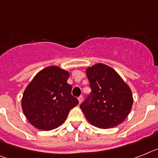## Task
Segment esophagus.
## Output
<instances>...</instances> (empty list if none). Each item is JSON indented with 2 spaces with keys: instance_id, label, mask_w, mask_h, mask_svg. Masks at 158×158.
<instances>
[{
  "instance_id": "34e87169",
  "label": "esophagus",
  "mask_w": 158,
  "mask_h": 158,
  "mask_svg": "<svg viewBox=\"0 0 158 158\" xmlns=\"http://www.w3.org/2000/svg\"><path fill=\"white\" fill-rule=\"evenodd\" d=\"M78 99H79V103H81V102H83V95L79 96V98H78Z\"/></svg>"
}]
</instances>
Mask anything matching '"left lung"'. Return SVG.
<instances>
[{"mask_svg":"<svg viewBox=\"0 0 158 158\" xmlns=\"http://www.w3.org/2000/svg\"><path fill=\"white\" fill-rule=\"evenodd\" d=\"M91 92L80 105L90 124L98 128H113L127 118L133 105L130 87L110 67L97 64L87 68Z\"/></svg>","mask_w":158,"mask_h":158,"instance_id":"8db88e82","label":"left lung"}]
</instances>
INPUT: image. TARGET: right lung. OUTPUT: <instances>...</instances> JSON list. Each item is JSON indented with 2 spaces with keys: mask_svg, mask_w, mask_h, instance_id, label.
<instances>
[{
  "mask_svg": "<svg viewBox=\"0 0 158 158\" xmlns=\"http://www.w3.org/2000/svg\"><path fill=\"white\" fill-rule=\"evenodd\" d=\"M69 72L57 66H50L35 75L24 90L21 106L33 127L51 130L64 123L70 110L79 104L67 83Z\"/></svg>",
  "mask_w": 158,
  "mask_h": 158,
  "instance_id": "add662e5",
  "label": "right lung"
}]
</instances>
